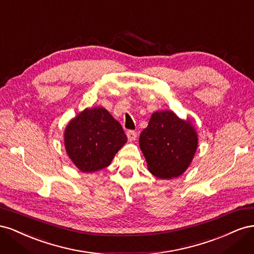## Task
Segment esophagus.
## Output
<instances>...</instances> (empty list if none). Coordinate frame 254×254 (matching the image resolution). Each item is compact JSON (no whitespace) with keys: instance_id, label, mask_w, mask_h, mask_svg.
I'll return each instance as SVG.
<instances>
[{"instance_id":"1","label":"esophagus","mask_w":254,"mask_h":254,"mask_svg":"<svg viewBox=\"0 0 254 254\" xmlns=\"http://www.w3.org/2000/svg\"><path fill=\"white\" fill-rule=\"evenodd\" d=\"M126 134H127V137H128V141L129 142H133V141L136 140L137 134H136L135 131H133V130H129V131H127Z\"/></svg>"}]
</instances>
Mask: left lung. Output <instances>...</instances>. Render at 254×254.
Returning a JSON list of instances; mask_svg holds the SVG:
<instances>
[{"label": "left lung", "instance_id": "1", "mask_svg": "<svg viewBox=\"0 0 254 254\" xmlns=\"http://www.w3.org/2000/svg\"><path fill=\"white\" fill-rule=\"evenodd\" d=\"M139 143L148 171L160 179H172L187 171L196 152L198 136L190 120L183 121L165 110L152 113Z\"/></svg>", "mask_w": 254, "mask_h": 254}]
</instances>
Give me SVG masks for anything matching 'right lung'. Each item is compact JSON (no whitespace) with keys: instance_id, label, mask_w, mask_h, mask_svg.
I'll list each match as a JSON object with an SVG mask.
<instances>
[{"instance_id":"1","label":"right lung","mask_w":254,"mask_h":254,"mask_svg":"<svg viewBox=\"0 0 254 254\" xmlns=\"http://www.w3.org/2000/svg\"><path fill=\"white\" fill-rule=\"evenodd\" d=\"M127 136L120 123L102 107L84 109L64 130V146L72 162L83 173L110 165Z\"/></svg>"}]
</instances>
